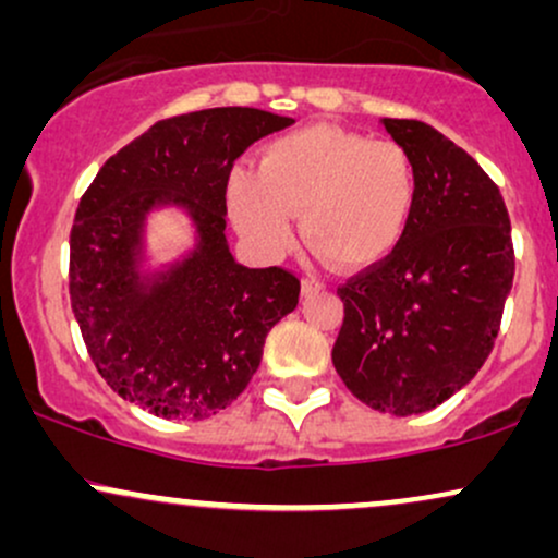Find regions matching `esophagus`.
Masks as SVG:
<instances>
[{
    "mask_svg": "<svg viewBox=\"0 0 558 558\" xmlns=\"http://www.w3.org/2000/svg\"><path fill=\"white\" fill-rule=\"evenodd\" d=\"M325 283L319 278H315V275H306L304 280H301V293H317L323 291Z\"/></svg>",
    "mask_w": 558,
    "mask_h": 558,
    "instance_id": "34e87169",
    "label": "esophagus"
}]
</instances>
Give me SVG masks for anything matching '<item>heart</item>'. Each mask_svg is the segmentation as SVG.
<instances>
[{
    "instance_id": "obj_1",
    "label": "heart",
    "mask_w": 558,
    "mask_h": 558,
    "mask_svg": "<svg viewBox=\"0 0 558 558\" xmlns=\"http://www.w3.org/2000/svg\"><path fill=\"white\" fill-rule=\"evenodd\" d=\"M417 202V170L401 144L336 125H310L265 146L259 168L228 183L235 228L259 252L280 254L304 239L343 270L386 259L407 233Z\"/></svg>"
}]
</instances>
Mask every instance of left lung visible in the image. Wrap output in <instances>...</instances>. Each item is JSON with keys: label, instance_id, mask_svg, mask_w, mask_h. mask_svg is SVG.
Wrapping results in <instances>:
<instances>
[{"label": "left lung", "instance_id": "obj_1", "mask_svg": "<svg viewBox=\"0 0 558 558\" xmlns=\"http://www.w3.org/2000/svg\"><path fill=\"white\" fill-rule=\"evenodd\" d=\"M414 159L417 202L399 246L351 275L332 364L356 399L409 417L435 409L483 367L514 280L498 185L462 146L420 120H383Z\"/></svg>", "mask_w": 558, "mask_h": 558}]
</instances>
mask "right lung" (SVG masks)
I'll use <instances>...</instances> for the list:
<instances>
[{
	"mask_svg": "<svg viewBox=\"0 0 558 558\" xmlns=\"http://www.w3.org/2000/svg\"><path fill=\"white\" fill-rule=\"evenodd\" d=\"M291 123L254 107L159 120L107 159L81 196L70 230V306L107 386L157 417L207 420L239 399L267 332L296 310V275L243 267L226 243L233 162ZM162 201L190 209L199 248L141 284L140 222Z\"/></svg>",
	"mask_w": 558,
	"mask_h": 558,
	"instance_id": "add662e5",
	"label": "right lung"
}]
</instances>
